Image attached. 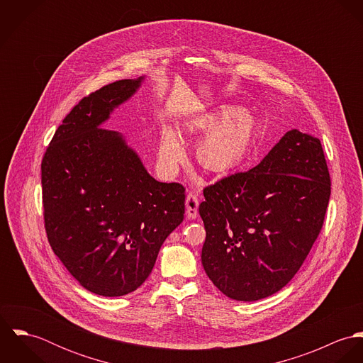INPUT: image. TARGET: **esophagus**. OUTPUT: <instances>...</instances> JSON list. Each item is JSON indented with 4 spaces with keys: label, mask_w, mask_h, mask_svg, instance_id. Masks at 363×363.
Here are the masks:
<instances>
[{
    "label": "esophagus",
    "mask_w": 363,
    "mask_h": 363,
    "mask_svg": "<svg viewBox=\"0 0 363 363\" xmlns=\"http://www.w3.org/2000/svg\"><path fill=\"white\" fill-rule=\"evenodd\" d=\"M199 197L194 193H189L186 197V213L190 219H196L199 216Z\"/></svg>",
    "instance_id": "34e87169"
}]
</instances>
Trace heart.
I'll list each match as a JSON object with an SVG mask.
<instances>
[{
    "mask_svg": "<svg viewBox=\"0 0 363 363\" xmlns=\"http://www.w3.org/2000/svg\"><path fill=\"white\" fill-rule=\"evenodd\" d=\"M203 130L207 133L196 145L197 160L212 172L228 173L238 167L249 155L257 123L247 111H239L236 107H226L218 117L203 121ZM183 157V147L173 131L163 135L159 148V164L166 173H173Z\"/></svg>",
    "mask_w": 363,
    "mask_h": 363,
    "instance_id": "b5f03b06",
    "label": "heart"
}]
</instances>
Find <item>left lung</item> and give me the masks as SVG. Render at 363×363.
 <instances>
[{
    "mask_svg": "<svg viewBox=\"0 0 363 363\" xmlns=\"http://www.w3.org/2000/svg\"><path fill=\"white\" fill-rule=\"evenodd\" d=\"M331 179L318 138L288 131L257 166L204 189L201 259L228 298L253 302L282 289L321 232Z\"/></svg>",
    "mask_w": 363,
    "mask_h": 363,
    "instance_id": "obj_1",
    "label": "left lung"
}]
</instances>
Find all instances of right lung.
I'll return each mask as SVG.
<instances>
[{"label":"right lung","instance_id":"add662e5","mask_svg":"<svg viewBox=\"0 0 363 363\" xmlns=\"http://www.w3.org/2000/svg\"><path fill=\"white\" fill-rule=\"evenodd\" d=\"M141 79L116 81L82 98L42 160L52 252L85 289L102 296L141 286L164 239L184 218V186L156 182L121 135L101 127Z\"/></svg>","mask_w":363,"mask_h":363}]
</instances>
